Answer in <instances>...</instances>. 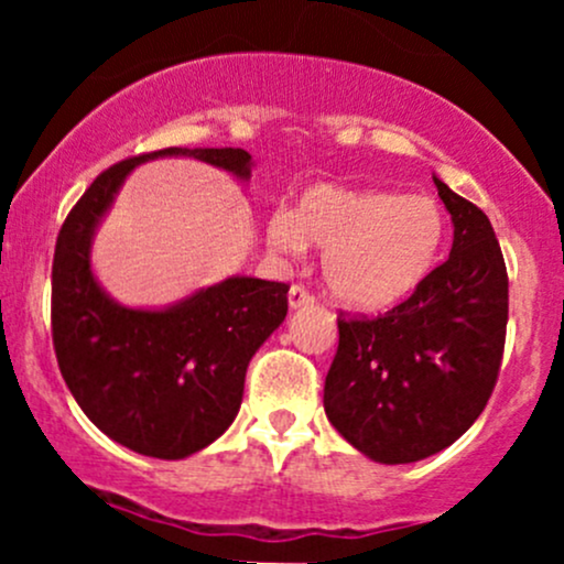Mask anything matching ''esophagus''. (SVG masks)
Listing matches in <instances>:
<instances>
[{"label": "esophagus", "instance_id": "esophagus-1", "mask_svg": "<svg viewBox=\"0 0 564 564\" xmlns=\"http://www.w3.org/2000/svg\"><path fill=\"white\" fill-rule=\"evenodd\" d=\"M315 296L310 294L307 286H302V283H294V286L289 289V304L291 307H304V304H313Z\"/></svg>", "mask_w": 564, "mask_h": 564}]
</instances>
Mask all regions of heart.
<instances>
[{
    "mask_svg": "<svg viewBox=\"0 0 564 564\" xmlns=\"http://www.w3.org/2000/svg\"><path fill=\"white\" fill-rule=\"evenodd\" d=\"M445 238V215L430 196L358 191L315 183L294 212L268 219V243L278 254L323 249V281L336 302L381 310L405 300L435 264Z\"/></svg>",
    "mask_w": 564,
    "mask_h": 564,
    "instance_id": "1",
    "label": "heart"
}]
</instances>
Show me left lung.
<instances>
[{"label":"left lung","mask_w":564,"mask_h":564,"mask_svg":"<svg viewBox=\"0 0 564 564\" xmlns=\"http://www.w3.org/2000/svg\"><path fill=\"white\" fill-rule=\"evenodd\" d=\"M453 219L448 260L384 315L339 313L323 408L334 430L381 464L422 462L475 424L494 394L509 278L480 206L435 177Z\"/></svg>","instance_id":"1"}]
</instances>
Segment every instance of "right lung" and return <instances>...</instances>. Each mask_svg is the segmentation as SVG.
<instances>
[{
	"label": "right lung",
	"mask_w": 564,
	"mask_h": 564,
	"mask_svg": "<svg viewBox=\"0 0 564 564\" xmlns=\"http://www.w3.org/2000/svg\"><path fill=\"white\" fill-rule=\"evenodd\" d=\"M191 156L249 177L243 148H164L108 166L68 212L53 260V345L70 394L129 451L185 458L236 419L251 355L281 326L289 283L228 278L170 310H129L89 268L95 225L140 161Z\"/></svg>",
	"instance_id": "add662e5"
}]
</instances>
